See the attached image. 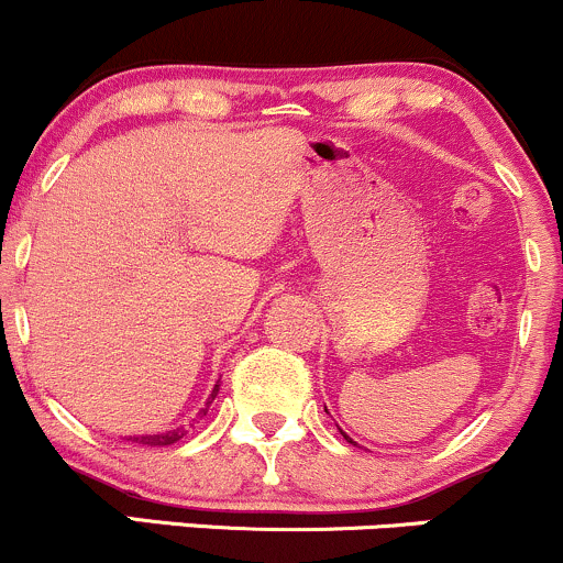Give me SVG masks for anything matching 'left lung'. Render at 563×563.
<instances>
[{
	"mask_svg": "<svg viewBox=\"0 0 563 563\" xmlns=\"http://www.w3.org/2000/svg\"><path fill=\"white\" fill-rule=\"evenodd\" d=\"M341 434H344V431H341ZM344 439H346V442H352V439H349V437H346V434H344Z\"/></svg>",
	"mask_w": 563,
	"mask_h": 563,
	"instance_id": "obj_1",
	"label": "left lung"
}]
</instances>
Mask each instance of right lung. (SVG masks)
Segmentation results:
<instances>
[{
    "instance_id": "right-lung-1",
    "label": "right lung",
    "mask_w": 563,
    "mask_h": 563,
    "mask_svg": "<svg viewBox=\"0 0 563 563\" xmlns=\"http://www.w3.org/2000/svg\"><path fill=\"white\" fill-rule=\"evenodd\" d=\"M217 391H219V384L214 386V391H211V397L206 399V407H200L196 418H203L206 412H209V405L214 402ZM185 434H187V431H185V426H179V429H174V431H164V434H142V437H129V442L147 444V448H166V444H174V442H179V439H183Z\"/></svg>"
}]
</instances>
